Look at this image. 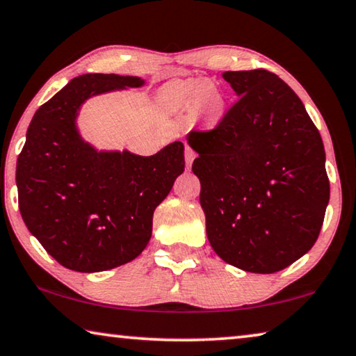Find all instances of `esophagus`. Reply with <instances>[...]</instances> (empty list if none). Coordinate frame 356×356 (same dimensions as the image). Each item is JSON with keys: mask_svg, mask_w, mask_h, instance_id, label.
Listing matches in <instances>:
<instances>
[{"mask_svg": "<svg viewBox=\"0 0 356 356\" xmlns=\"http://www.w3.org/2000/svg\"><path fill=\"white\" fill-rule=\"evenodd\" d=\"M195 158H196L195 150L187 145V147H185V163H187V168L191 166V163H193Z\"/></svg>", "mask_w": 356, "mask_h": 356, "instance_id": "1", "label": "esophagus"}]
</instances>
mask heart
<instances>
[{
    "label": "heart",
    "mask_w": 356,
    "mask_h": 356,
    "mask_svg": "<svg viewBox=\"0 0 356 356\" xmlns=\"http://www.w3.org/2000/svg\"><path fill=\"white\" fill-rule=\"evenodd\" d=\"M161 103L168 109L180 111L190 106L195 115L207 122H218L227 111V99L216 83L195 79H174L160 90Z\"/></svg>",
    "instance_id": "1"
}]
</instances>
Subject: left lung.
<instances>
[{
	"mask_svg": "<svg viewBox=\"0 0 356 356\" xmlns=\"http://www.w3.org/2000/svg\"><path fill=\"white\" fill-rule=\"evenodd\" d=\"M239 99L211 131H190L212 249L273 274L307 253L330 201L325 147L298 95L266 70L227 71Z\"/></svg>",
	"mask_w": 356,
	"mask_h": 356,
	"instance_id": "left-lung-1",
	"label": "left lung"
}]
</instances>
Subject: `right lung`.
Masks as SVG:
<instances>
[{
	"instance_id": "right-lung-1",
	"label": "right lung",
	"mask_w": 356,
	"mask_h": 356,
	"mask_svg": "<svg viewBox=\"0 0 356 356\" xmlns=\"http://www.w3.org/2000/svg\"><path fill=\"white\" fill-rule=\"evenodd\" d=\"M144 83L134 76L74 77L28 127L17 158L19 209L30 233L67 269L99 273L136 258L150 241L154 211L184 172L180 140L140 156L97 150L79 133L88 98Z\"/></svg>"
}]
</instances>
